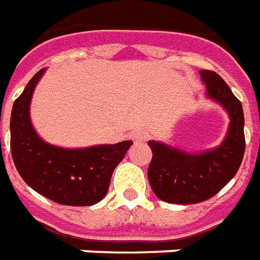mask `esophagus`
Here are the masks:
<instances>
[{
    "mask_svg": "<svg viewBox=\"0 0 260 260\" xmlns=\"http://www.w3.org/2000/svg\"><path fill=\"white\" fill-rule=\"evenodd\" d=\"M146 138H147V134L142 129H134L129 134V139L134 142H142V140H146Z\"/></svg>",
    "mask_w": 260,
    "mask_h": 260,
    "instance_id": "34e87169",
    "label": "esophagus"
}]
</instances>
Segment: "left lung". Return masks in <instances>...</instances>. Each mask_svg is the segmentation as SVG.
<instances>
[{"instance_id":"left-lung-1","label":"left lung","mask_w":260,"mask_h":260,"mask_svg":"<svg viewBox=\"0 0 260 260\" xmlns=\"http://www.w3.org/2000/svg\"><path fill=\"white\" fill-rule=\"evenodd\" d=\"M207 98L216 102L230 118L226 138L218 147L187 153L162 142H147L153 151L147 176L159 200L171 204H197L219 193L237 174L245 151L241 102L216 73L200 70Z\"/></svg>"}]
</instances>
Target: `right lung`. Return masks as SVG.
Here are the masks:
<instances>
[{"label":"right lung","mask_w":260,"mask_h":260,"mask_svg":"<svg viewBox=\"0 0 260 260\" xmlns=\"http://www.w3.org/2000/svg\"><path fill=\"white\" fill-rule=\"evenodd\" d=\"M41 69L17 98L11 114V153L17 172L44 197L61 205L86 207L99 203L107 193L111 175L132 142L64 149L42 140L30 118V103Z\"/></svg>","instance_id":"add662e5"}]
</instances>
